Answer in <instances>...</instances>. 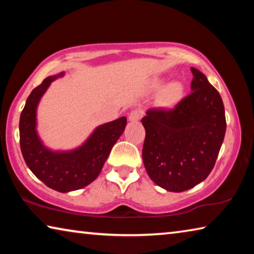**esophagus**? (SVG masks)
<instances>
[{"label":"esophagus","mask_w":254,"mask_h":254,"mask_svg":"<svg viewBox=\"0 0 254 254\" xmlns=\"http://www.w3.org/2000/svg\"><path fill=\"white\" fill-rule=\"evenodd\" d=\"M142 117V111L140 110H134L132 111L130 114H128V121L131 122H137Z\"/></svg>","instance_id":"obj_1"}]
</instances>
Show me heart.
<instances>
[{
	"mask_svg": "<svg viewBox=\"0 0 254 254\" xmlns=\"http://www.w3.org/2000/svg\"><path fill=\"white\" fill-rule=\"evenodd\" d=\"M182 93V86L178 83H170L163 91V95L168 100H176Z\"/></svg>",
	"mask_w": 254,
	"mask_h": 254,
	"instance_id": "b5f03b06",
	"label": "heart"
}]
</instances>
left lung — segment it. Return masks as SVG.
I'll list each match as a JSON object with an SVG mask.
<instances>
[{
	"label": "left lung",
	"instance_id": "obj_1",
	"mask_svg": "<svg viewBox=\"0 0 254 254\" xmlns=\"http://www.w3.org/2000/svg\"><path fill=\"white\" fill-rule=\"evenodd\" d=\"M191 93L171 109H149L142 159L153 183L168 191L188 190L214 168L226 131L222 97L191 67Z\"/></svg>",
	"mask_w": 254,
	"mask_h": 254
}]
</instances>
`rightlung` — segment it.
Instances as JSON below:
<instances>
[{
  "label": "right lung",
  "mask_w": 254,
  "mask_h": 254,
  "mask_svg": "<svg viewBox=\"0 0 254 254\" xmlns=\"http://www.w3.org/2000/svg\"><path fill=\"white\" fill-rule=\"evenodd\" d=\"M65 71L47 77L33 89L21 113L20 147L29 169L46 186L60 192L84 188L100 175L112 148L122 135L127 118L98 126L85 142L72 150H51L46 147L37 131V109L44 94L54 80Z\"/></svg>",
  "instance_id": "add662e5"
}]
</instances>
